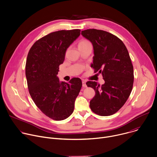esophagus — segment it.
Listing matches in <instances>:
<instances>
[{
	"label": "esophagus",
	"mask_w": 157,
	"mask_h": 157,
	"mask_svg": "<svg viewBox=\"0 0 157 157\" xmlns=\"http://www.w3.org/2000/svg\"><path fill=\"white\" fill-rule=\"evenodd\" d=\"M82 87H87V86H86V82L85 81H82Z\"/></svg>",
	"instance_id": "obj_1"
}]
</instances>
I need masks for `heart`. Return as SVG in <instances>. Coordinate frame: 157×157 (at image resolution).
Masks as SVG:
<instances>
[{
  "label": "heart",
  "instance_id": "obj_1",
  "mask_svg": "<svg viewBox=\"0 0 157 157\" xmlns=\"http://www.w3.org/2000/svg\"><path fill=\"white\" fill-rule=\"evenodd\" d=\"M90 44V42L88 40H86V39H83V40H81L79 44H78V46H81V45H87V44Z\"/></svg>",
  "mask_w": 157,
  "mask_h": 157
}]
</instances>
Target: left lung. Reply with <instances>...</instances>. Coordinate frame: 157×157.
Listing matches in <instances>:
<instances>
[{"label": "left lung", "mask_w": 157, "mask_h": 157, "mask_svg": "<svg viewBox=\"0 0 157 157\" xmlns=\"http://www.w3.org/2000/svg\"><path fill=\"white\" fill-rule=\"evenodd\" d=\"M81 34L93 45L91 67L105 81L101 86L95 81L86 82L95 92L90 108L100 116L113 115L124 105L133 86L134 70L128 51L120 39L109 32L89 29Z\"/></svg>", "instance_id": "1"}]
</instances>
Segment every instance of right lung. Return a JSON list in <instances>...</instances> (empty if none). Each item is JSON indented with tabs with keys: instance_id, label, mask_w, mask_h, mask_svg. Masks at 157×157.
<instances>
[{
	"instance_id": "add662e5",
	"label": "right lung",
	"mask_w": 157,
	"mask_h": 157,
	"mask_svg": "<svg viewBox=\"0 0 157 157\" xmlns=\"http://www.w3.org/2000/svg\"><path fill=\"white\" fill-rule=\"evenodd\" d=\"M80 31L76 29L51 33L35 42L28 52L25 73L29 94L40 110L54 120H63L72 114L82 87L78 78L65 82L57 76L67 48Z\"/></svg>"
}]
</instances>
